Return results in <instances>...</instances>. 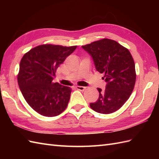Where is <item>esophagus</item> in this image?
Returning a JSON list of instances; mask_svg holds the SVG:
<instances>
[{"label":"esophagus","mask_w":159,"mask_h":159,"mask_svg":"<svg viewBox=\"0 0 159 159\" xmlns=\"http://www.w3.org/2000/svg\"><path fill=\"white\" fill-rule=\"evenodd\" d=\"M76 88L77 89H79V90H80V91H84L85 90V89H86V87H83V86H76Z\"/></svg>","instance_id":"esophagus-1"}]
</instances>
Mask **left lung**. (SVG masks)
I'll list each match as a JSON object with an SVG mask.
<instances>
[{
    "label": "left lung",
    "mask_w": 159,
    "mask_h": 159,
    "mask_svg": "<svg viewBox=\"0 0 159 159\" xmlns=\"http://www.w3.org/2000/svg\"><path fill=\"white\" fill-rule=\"evenodd\" d=\"M92 57L96 69L104 74L106 89L99 92L90 107L98 113L109 114L119 110L129 98L136 81L135 65L129 50L113 39L104 38L82 46Z\"/></svg>",
    "instance_id": "left-lung-1"
}]
</instances>
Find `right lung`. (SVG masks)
Returning a JSON list of instances; mask_svg holds the SVG:
<instances>
[{"mask_svg":"<svg viewBox=\"0 0 159 159\" xmlns=\"http://www.w3.org/2000/svg\"><path fill=\"white\" fill-rule=\"evenodd\" d=\"M76 47L39 45L25 53L20 61L19 87L29 105L42 116H59L67 108L72 89L52 80L60 64Z\"/></svg>","mask_w":159,"mask_h":159,"instance_id":"obj_1","label":"right lung"}]
</instances>
